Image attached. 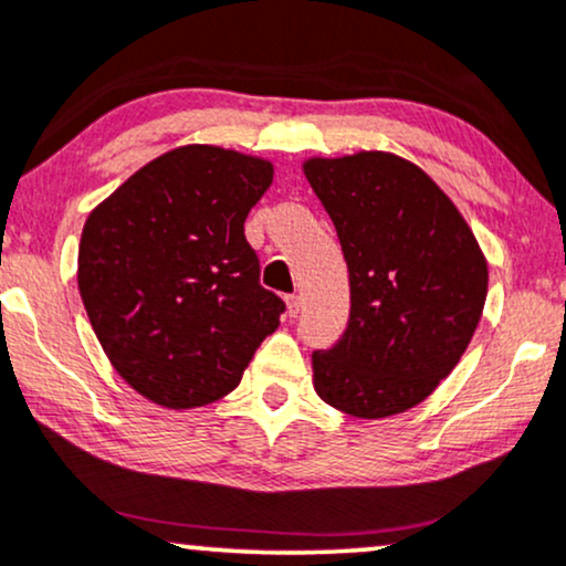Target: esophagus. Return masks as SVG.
<instances>
[{
  "label": "esophagus",
  "instance_id": "esophagus-1",
  "mask_svg": "<svg viewBox=\"0 0 566 566\" xmlns=\"http://www.w3.org/2000/svg\"><path fill=\"white\" fill-rule=\"evenodd\" d=\"M284 303H287V313H290L292 318H295L297 313H301V308H303V297L297 295V292H292V295L284 297Z\"/></svg>",
  "mask_w": 566,
  "mask_h": 566
}]
</instances>
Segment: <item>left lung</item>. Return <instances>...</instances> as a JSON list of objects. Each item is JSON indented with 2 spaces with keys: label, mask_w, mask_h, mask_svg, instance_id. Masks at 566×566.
Wrapping results in <instances>:
<instances>
[{
  "label": "left lung",
  "mask_w": 566,
  "mask_h": 566,
  "mask_svg": "<svg viewBox=\"0 0 566 566\" xmlns=\"http://www.w3.org/2000/svg\"><path fill=\"white\" fill-rule=\"evenodd\" d=\"M303 174L335 223L350 274L348 329L313 353L318 398L385 419L430 398L472 343L488 261L451 197L382 149L308 158Z\"/></svg>",
  "instance_id": "left-lung-1"
}]
</instances>
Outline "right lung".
<instances>
[{"label":"right lung","mask_w":566,"mask_h":566,"mask_svg":"<svg viewBox=\"0 0 566 566\" xmlns=\"http://www.w3.org/2000/svg\"><path fill=\"white\" fill-rule=\"evenodd\" d=\"M274 163L216 145L149 160L92 210L78 292L113 369L155 406H208L240 385L284 303L258 284L244 218Z\"/></svg>","instance_id":"1"}]
</instances>
